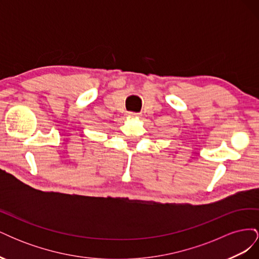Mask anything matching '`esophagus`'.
<instances>
[{"mask_svg": "<svg viewBox=\"0 0 259 259\" xmlns=\"http://www.w3.org/2000/svg\"><path fill=\"white\" fill-rule=\"evenodd\" d=\"M127 116L128 117H138L139 113H135V112H127Z\"/></svg>", "mask_w": 259, "mask_h": 259, "instance_id": "1", "label": "esophagus"}]
</instances>
